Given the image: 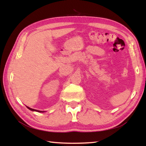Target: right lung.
<instances>
[{"label":"right lung","instance_id":"right-lung-1","mask_svg":"<svg viewBox=\"0 0 146 146\" xmlns=\"http://www.w3.org/2000/svg\"><path fill=\"white\" fill-rule=\"evenodd\" d=\"M27 108H28L29 110H30L31 111H38V112H42V113H43L44 111H38V110H34V109H32V108H29V107H28V106H27Z\"/></svg>","mask_w":146,"mask_h":146}]
</instances>
